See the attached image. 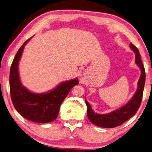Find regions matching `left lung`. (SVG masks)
I'll list each match as a JSON object with an SVG mask.
<instances>
[{
    "mask_svg": "<svg viewBox=\"0 0 152 152\" xmlns=\"http://www.w3.org/2000/svg\"><path fill=\"white\" fill-rule=\"evenodd\" d=\"M130 47L135 53V63L141 71L140 78L138 81L137 90L131 100L122 108L111 112L110 113L105 114H99L94 113L90 104L88 102V101L86 100V104L88 107L87 113H88V118L94 125L100 126V127L114 128L120 126L135 115L141 105L145 81V68L141 61V56L137 48L132 43L130 44Z\"/></svg>",
    "mask_w": 152,
    "mask_h": 152,
    "instance_id": "left-lung-1",
    "label": "left lung"
}]
</instances>
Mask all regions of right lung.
Instances as JSON below:
<instances>
[{
	"label": "right lung",
	"instance_id": "right-lung-1",
	"mask_svg": "<svg viewBox=\"0 0 152 152\" xmlns=\"http://www.w3.org/2000/svg\"><path fill=\"white\" fill-rule=\"evenodd\" d=\"M30 39H27L19 49L12 63L9 75L10 94L15 108L23 117L35 123H47L57 118L61 104L79 81L75 79L64 81L53 90L44 94H34L27 90L20 81L18 64L24 46Z\"/></svg>",
	"mask_w": 152,
	"mask_h": 152
}]
</instances>
